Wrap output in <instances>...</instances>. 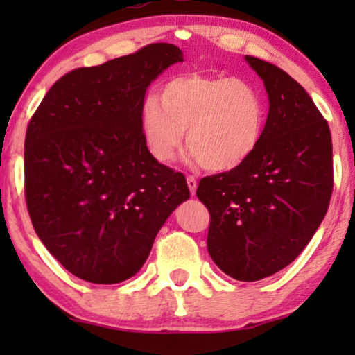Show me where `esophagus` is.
Segmentation results:
<instances>
[{"mask_svg": "<svg viewBox=\"0 0 355 355\" xmlns=\"http://www.w3.org/2000/svg\"><path fill=\"white\" fill-rule=\"evenodd\" d=\"M187 186H189V191H191L192 196H196V191H197V179L193 176H187Z\"/></svg>", "mask_w": 355, "mask_h": 355, "instance_id": "obj_1", "label": "esophagus"}]
</instances>
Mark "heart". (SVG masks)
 Listing matches in <instances>:
<instances>
[{
	"mask_svg": "<svg viewBox=\"0 0 355 355\" xmlns=\"http://www.w3.org/2000/svg\"><path fill=\"white\" fill-rule=\"evenodd\" d=\"M265 101L254 85L221 76L182 74L169 79L158 100L144 103L140 125L159 163H169L182 145L213 171L239 166L255 152L265 130Z\"/></svg>",
	"mask_w": 355,
	"mask_h": 355,
	"instance_id": "heart-1",
	"label": "heart"
}]
</instances>
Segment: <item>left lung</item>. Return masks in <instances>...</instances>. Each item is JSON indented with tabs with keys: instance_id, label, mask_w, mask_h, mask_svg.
Here are the masks:
<instances>
[{
	"instance_id": "1",
	"label": "left lung",
	"mask_w": 355,
	"mask_h": 355,
	"mask_svg": "<svg viewBox=\"0 0 355 355\" xmlns=\"http://www.w3.org/2000/svg\"><path fill=\"white\" fill-rule=\"evenodd\" d=\"M245 61L268 94L263 137L239 166L200 179L197 197L210 211L211 260L237 281H259L297 259L322 225L333 192V145L299 82L271 62Z\"/></svg>"
}]
</instances>
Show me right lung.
Masks as SVG:
<instances>
[{
    "instance_id": "add662e5",
    "label": "right lung",
    "mask_w": 355,
    "mask_h": 355,
    "mask_svg": "<svg viewBox=\"0 0 355 355\" xmlns=\"http://www.w3.org/2000/svg\"><path fill=\"white\" fill-rule=\"evenodd\" d=\"M182 61L181 48L152 43L79 67L55 82L28 123V215L43 245L77 278L116 284L134 276L191 196L184 174L148 152L140 125L148 85Z\"/></svg>"
}]
</instances>
